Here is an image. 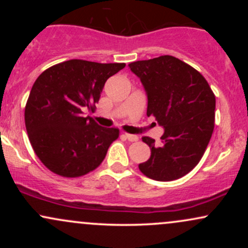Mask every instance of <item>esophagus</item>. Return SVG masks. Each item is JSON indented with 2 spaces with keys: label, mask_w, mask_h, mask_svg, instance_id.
Wrapping results in <instances>:
<instances>
[{
  "label": "esophagus",
  "mask_w": 248,
  "mask_h": 248,
  "mask_svg": "<svg viewBox=\"0 0 248 248\" xmlns=\"http://www.w3.org/2000/svg\"><path fill=\"white\" fill-rule=\"evenodd\" d=\"M124 138L127 139L128 141H130V142H136V141L139 140V136H138V135H133V134L124 133Z\"/></svg>",
  "instance_id": "esophagus-1"
}]
</instances>
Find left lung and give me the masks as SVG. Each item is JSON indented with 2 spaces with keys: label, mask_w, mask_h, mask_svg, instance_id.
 Returning <instances> with one entry per match:
<instances>
[{
  "label": "left lung",
  "mask_w": 248,
  "mask_h": 248,
  "mask_svg": "<svg viewBox=\"0 0 248 248\" xmlns=\"http://www.w3.org/2000/svg\"><path fill=\"white\" fill-rule=\"evenodd\" d=\"M148 96L147 115L164 128L161 146L143 136L150 147L149 160L140 171L167 182L189 173L203 157L215 128L216 96L197 70L172 56L130 62Z\"/></svg>",
  "instance_id": "1"
}]
</instances>
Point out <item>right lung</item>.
Masks as SVG:
<instances>
[{
	"label": "right lung",
	"instance_id": "add662e5",
	"mask_svg": "<svg viewBox=\"0 0 248 248\" xmlns=\"http://www.w3.org/2000/svg\"><path fill=\"white\" fill-rule=\"evenodd\" d=\"M124 66L71 59L36 79L25 105V127L33 152L50 171L75 178L100 166L120 132L99 126L84 110L94 109L105 82Z\"/></svg>",
	"mask_w": 248,
	"mask_h": 248
}]
</instances>
